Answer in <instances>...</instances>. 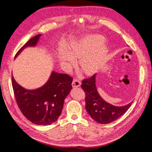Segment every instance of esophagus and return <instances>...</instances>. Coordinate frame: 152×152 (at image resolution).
<instances>
[{"label": "esophagus", "instance_id": "34e87169", "mask_svg": "<svg viewBox=\"0 0 152 152\" xmlns=\"http://www.w3.org/2000/svg\"><path fill=\"white\" fill-rule=\"evenodd\" d=\"M81 85V82L79 80H78L77 79H74L73 80L72 82V86L73 87H80Z\"/></svg>", "mask_w": 152, "mask_h": 152}]
</instances>
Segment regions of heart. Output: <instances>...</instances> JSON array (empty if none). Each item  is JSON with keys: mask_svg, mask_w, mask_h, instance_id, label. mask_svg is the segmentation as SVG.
I'll return each mask as SVG.
<instances>
[{"mask_svg": "<svg viewBox=\"0 0 152 152\" xmlns=\"http://www.w3.org/2000/svg\"><path fill=\"white\" fill-rule=\"evenodd\" d=\"M102 42L100 38L96 40L85 39L73 41L68 45L66 54L61 55V65L69 68L75 63L74 60L80 58L79 66L80 70L86 75L94 74L102 66L108 51L105 47L96 49Z\"/></svg>", "mask_w": 152, "mask_h": 152, "instance_id": "b5f03b06", "label": "heart"}]
</instances>
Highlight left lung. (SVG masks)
<instances>
[{"instance_id":"obj_1","label":"left lung","mask_w":152,"mask_h":152,"mask_svg":"<svg viewBox=\"0 0 152 152\" xmlns=\"http://www.w3.org/2000/svg\"><path fill=\"white\" fill-rule=\"evenodd\" d=\"M81 87L86 94V108L94 121L99 124H109L125 113L133 102L123 107H116L103 100L96 87V74L82 82Z\"/></svg>"}]
</instances>
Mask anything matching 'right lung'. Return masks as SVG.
<instances>
[{"label":"right lung","instance_id":"add662e5","mask_svg":"<svg viewBox=\"0 0 152 152\" xmlns=\"http://www.w3.org/2000/svg\"><path fill=\"white\" fill-rule=\"evenodd\" d=\"M41 36L30 39L15 55V58L27 47L35 46ZM72 77L53 72L42 87L28 90L18 84L12 75V86L17 104L23 115L34 124L48 126L60 115L66 96L72 89Z\"/></svg>","mask_w":152,"mask_h":152}]
</instances>
